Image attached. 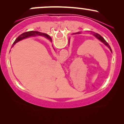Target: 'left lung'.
<instances>
[{
    "label": "left lung",
    "mask_w": 124,
    "mask_h": 124,
    "mask_svg": "<svg viewBox=\"0 0 124 124\" xmlns=\"http://www.w3.org/2000/svg\"><path fill=\"white\" fill-rule=\"evenodd\" d=\"M79 33H80V32H78V33H76V34H79ZM92 34H93V35H94V36L95 37L97 38V39H99V41H100L101 42H103V43L105 45H106V46H107V47L109 48V50H110L111 52H112L111 48L110 46H109V44H108V42H107V41H106V40H105L104 39V38H103V37H102L101 36V35H100V34H97V33H95V32H94V33ZM69 39H70V38H69Z\"/></svg>",
    "instance_id": "8db88e82"
}]
</instances>
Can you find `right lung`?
<instances>
[{"instance_id":"obj_1","label":"right lung","mask_w":124,"mask_h":124,"mask_svg":"<svg viewBox=\"0 0 124 124\" xmlns=\"http://www.w3.org/2000/svg\"><path fill=\"white\" fill-rule=\"evenodd\" d=\"M35 36H43L47 38L51 42H52V39L49 36L48 34L45 33H42V32H39V31H27V32H25L24 33L21 34V35H20L17 38H16V39L15 41V42L13 44V45H15V44H16L17 42H18V41L22 40V39H25V38H28L30 37H35Z\"/></svg>"}]
</instances>
